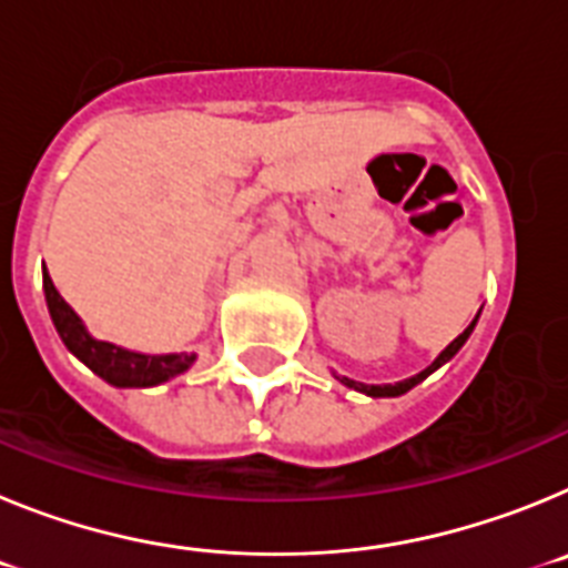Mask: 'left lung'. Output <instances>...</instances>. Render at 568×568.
Segmentation results:
<instances>
[{"mask_svg":"<svg viewBox=\"0 0 568 568\" xmlns=\"http://www.w3.org/2000/svg\"><path fill=\"white\" fill-rule=\"evenodd\" d=\"M478 321V318H475ZM475 321H471L469 327L464 329V333L458 335V338L453 341V344L446 346L444 353L438 355V358L433 361V364L426 366L424 373H418V375H413V378H406V381H398V384H361V381H353V378H341V384H346L349 386V389H358V393H366V395H373V398H395V395H404V393H409V389H413L415 384H420V381L426 378V375H433L435 369H438V366H444L446 361L449 358H455V353H458L460 346L466 344V338H469L471 335V329H475Z\"/></svg>","mask_w":568,"mask_h":568,"instance_id":"1","label":"left lung"}]
</instances>
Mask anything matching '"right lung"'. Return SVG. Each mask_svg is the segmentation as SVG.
Wrapping results in <instances>:
<instances>
[{"label": "right lung", "instance_id": "right-lung-1", "mask_svg": "<svg viewBox=\"0 0 568 568\" xmlns=\"http://www.w3.org/2000/svg\"><path fill=\"white\" fill-rule=\"evenodd\" d=\"M44 301H48L50 318H53V327H57L59 338L64 341L70 353L77 355L82 364H88L99 378H104L113 386H155L164 384V381L182 375L184 369H190V364L195 361V355L187 353H173V355H144L133 353V349H124V346H115L110 341H99L84 329L82 318H79L73 310H70L68 301L59 295V290L53 287L48 270H44Z\"/></svg>", "mask_w": 568, "mask_h": 568}]
</instances>
